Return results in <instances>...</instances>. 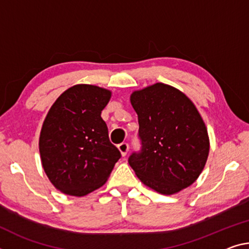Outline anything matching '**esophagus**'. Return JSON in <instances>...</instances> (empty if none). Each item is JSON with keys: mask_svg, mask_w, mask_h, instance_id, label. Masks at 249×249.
<instances>
[{"mask_svg": "<svg viewBox=\"0 0 249 249\" xmlns=\"http://www.w3.org/2000/svg\"><path fill=\"white\" fill-rule=\"evenodd\" d=\"M128 148H129V146H128L127 143H125V142H123V143H121V144H118V149H120V152L122 153V155H123V156H125L126 154H127Z\"/></svg>", "mask_w": 249, "mask_h": 249, "instance_id": "34e87169", "label": "esophagus"}]
</instances>
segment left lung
<instances>
[{
	"label": "left lung",
	"instance_id": "obj_1",
	"mask_svg": "<svg viewBox=\"0 0 249 249\" xmlns=\"http://www.w3.org/2000/svg\"><path fill=\"white\" fill-rule=\"evenodd\" d=\"M139 115L141 151L128 163L146 186L164 195L188 187L206 164V126L189 98L172 86L156 83L131 95Z\"/></svg>",
	"mask_w": 249,
	"mask_h": 249
}]
</instances>
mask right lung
Returning <instances> with one entry per match:
<instances>
[{"instance_id":"obj_1","label":"right lung","mask_w":249,"mask_h":249,"mask_svg":"<svg viewBox=\"0 0 249 249\" xmlns=\"http://www.w3.org/2000/svg\"><path fill=\"white\" fill-rule=\"evenodd\" d=\"M109 98L107 89L78 84L61 94L47 113L39 154L51 183L64 194L84 196L100 188L121 159L101 117Z\"/></svg>"}]
</instances>
